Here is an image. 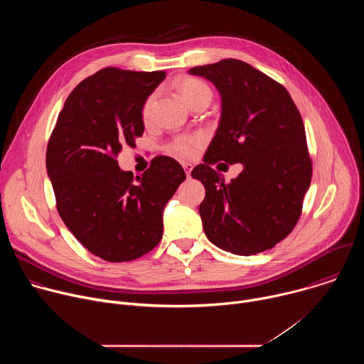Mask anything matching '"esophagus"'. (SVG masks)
I'll use <instances>...</instances> for the list:
<instances>
[{
  "label": "esophagus",
  "instance_id": "esophagus-1",
  "mask_svg": "<svg viewBox=\"0 0 364 364\" xmlns=\"http://www.w3.org/2000/svg\"><path fill=\"white\" fill-rule=\"evenodd\" d=\"M183 168H184V171H186V176H187V178H190V177H191V170H193V166H191L190 163H183Z\"/></svg>",
  "mask_w": 364,
  "mask_h": 364
}]
</instances>
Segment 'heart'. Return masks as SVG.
Masks as SVG:
<instances>
[{
    "label": "heart",
    "mask_w": 364,
    "mask_h": 364,
    "mask_svg": "<svg viewBox=\"0 0 364 364\" xmlns=\"http://www.w3.org/2000/svg\"><path fill=\"white\" fill-rule=\"evenodd\" d=\"M177 90L180 96L186 100L188 107L194 105V103L200 99H210L212 100V89L207 86L204 82L194 79V77H186L181 79L177 83ZM155 103V95H151L142 107V119L144 122H148L152 117V109ZM204 144V138L201 135H184L178 136L173 141L170 145V151L177 155V157L183 159H191L197 154L200 146Z\"/></svg>",
    "instance_id": "heart-1"
}]
</instances>
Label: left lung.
<instances>
[{"mask_svg": "<svg viewBox=\"0 0 364 364\" xmlns=\"http://www.w3.org/2000/svg\"><path fill=\"white\" fill-rule=\"evenodd\" d=\"M220 95L222 112L204 164L191 177L205 197L198 213L204 233L218 247L242 256L274 247L295 228L311 183L305 128L288 90L253 66L226 59L197 66ZM240 162L230 183L210 166Z\"/></svg>", "mask_w": 364, "mask_h": 364, "instance_id": "1", "label": "left lung"}]
</instances>
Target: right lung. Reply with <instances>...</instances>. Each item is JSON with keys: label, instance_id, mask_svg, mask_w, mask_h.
Here are the masks:
<instances>
[{"label": "right lung", "instance_id": "right-lung-1", "mask_svg": "<svg viewBox=\"0 0 364 364\" xmlns=\"http://www.w3.org/2000/svg\"><path fill=\"white\" fill-rule=\"evenodd\" d=\"M164 79L161 70L102 69L72 90L51 132L46 170L58 212L103 261H134L157 246L166 204L186 180L183 167L163 155L136 177L117 161L142 135V107Z\"/></svg>", "mask_w": 364, "mask_h": 364}]
</instances>
